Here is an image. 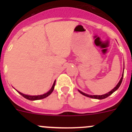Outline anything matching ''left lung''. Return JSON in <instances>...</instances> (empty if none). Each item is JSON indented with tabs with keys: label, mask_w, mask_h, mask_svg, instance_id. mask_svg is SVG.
Instances as JSON below:
<instances>
[{
	"label": "left lung",
	"mask_w": 132,
	"mask_h": 132,
	"mask_svg": "<svg viewBox=\"0 0 132 132\" xmlns=\"http://www.w3.org/2000/svg\"><path fill=\"white\" fill-rule=\"evenodd\" d=\"M123 75H122L121 78V80H119V83H118V84H117V86H116V87H114V88L112 90V91H110V92H109V93H107V94H103V95H89V94H85V93H82V91H79V90H78V91H79L80 93H81V94H83V95L86 96H87V97H89V98H94V99H99V100L105 99V98H107L108 96H110V95H111V94H112V93H114V92H115L117 89H118V88H119V86H120V85H121V84L122 80H123Z\"/></svg>",
	"instance_id": "8db88e82"
}]
</instances>
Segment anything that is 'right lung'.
Masks as SVG:
<instances>
[{
  "mask_svg": "<svg viewBox=\"0 0 132 132\" xmlns=\"http://www.w3.org/2000/svg\"><path fill=\"white\" fill-rule=\"evenodd\" d=\"M55 81L54 82V84H53L52 87L51 89L50 90L48 93H45V94H42V95H38V96H29V95H26V94H23V93H20V92L18 91V93H19L20 94H21V95L22 96L24 97L25 98H26V99L27 100H41V99H43V98H45L46 97L48 96L49 95H50V94H51L52 93V91H54V86H55Z\"/></svg>",
  "mask_w": 132,
  "mask_h": 132,
  "instance_id": "right-lung-1",
  "label": "right lung"
}]
</instances>
